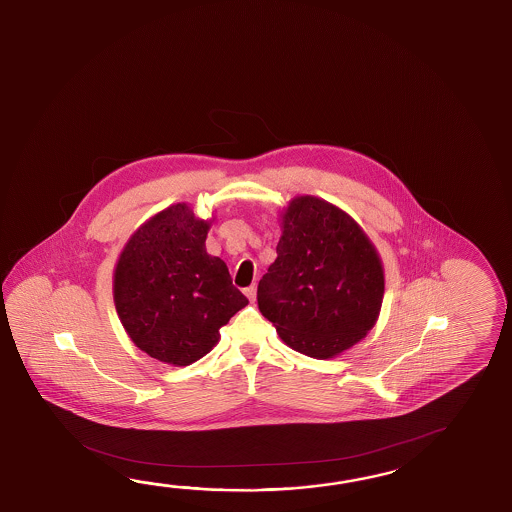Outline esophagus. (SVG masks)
Instances as JSON below:
<instances>
[{"mask_svg":"<svg viewBox=\"0 0 512 512\" xmlns=\"http://www.w3.org/2000/svg\"><path fill=\"white\" fill-rule=\"evenodd\" d=\"M245 296L249 298V301H251V303H254V301H256V287H254V285H251V287H247V289H245Z\"/></svg>","mask_w":512,"mask_h":512,"instance_id":"34e87169","label":"esophagus"}]
</instances>
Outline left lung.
Here are the masks:
<instances>
[{
    "label": "left lung",
    "mask_w": 512,
    "mask_h": 512,
    "mask_svg": "<svg viewBox=\"0 0 512 512\" xmlns=\"http://www.w3.org/2000/svg\"><path fill=\"white\" fill-rule=\"evenodd\" d=\"M274 260L258 285V307L292 351L331 360L367 336L380 316V252L351 214L303 194L280 214Z\"/></svg>",
    "instance_id": "left-lung-1"
}]
</instances>
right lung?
<instances>
[{"label": "right lung", "mask_w": 512, "mask_h": 512, "mask_svg": "<svg viewBox=\"0 0 512 512\" xmlns=\"http://www.w3.org/2000/svg\"><path fill=\"white\" fill-rule=\"evenodd\" d=\"M214 220L174 203L132 232L114 267L112 296L127 336L174 367L209 354L221 327L249 303L225 261L205 249Z\"/></svg>", "instance_id": "right-lung-1"}]
</instances>
